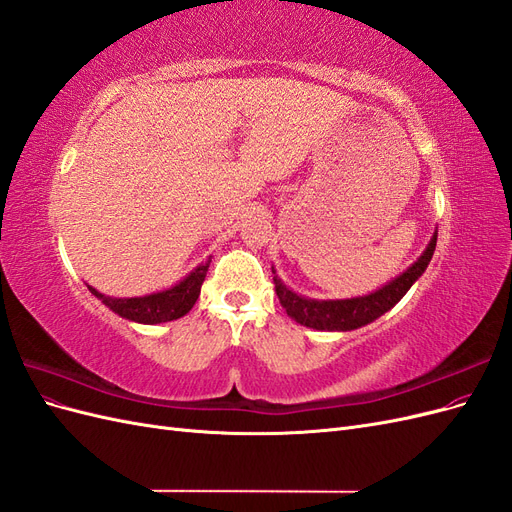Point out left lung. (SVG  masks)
I'll return each mask as SVG.
<instances>
[{
	"label": "left lung",
	"mask_w": 512,
	"mask_h": 512,
	"mask_svg": "<svg viewBox=\"0 0 512 512\" xmlns=\"http://www.w3.org/2000/svg\"><path fill=\"white\" fill-rule=\"evenodd\" d=\"M438 232H433V237L427 245V250L421 254L412 267H408L404 273L397 275L393 282L382 286L380 290L365 294V297H354V299H337V301H318V299H307L301 294L292 292L280 277L273 275V284L277 299H280L286 314L297 320L303 327L316 329V331H352L365 327V324L374 322L384 312L401 301V297L410 290V286L421 277L429 265V260L436 250ZM273 269V267H271ZM275 273V269H273Z\"/></svg>",
	"instance_id": "1"
}]
</instances>
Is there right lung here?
Here are the masks:
<instances>
[{
  "label": "right lung",
  "mask_w": 512,
  "mask_h": 512,
  "mask_svg": "<svg viewBox=\"0 0 512 512\" xmlns=\"http://www.w3.org/2000/svg\"><path fill=\"white\" fill-rule=\"evenodd\" d=\"M209 265H211V256L205 262H200V265L190 275H185L183 280L179 284H175L173 288L145 294V297L117 299V297H106V294L98 292L91 286H87V288L91 290V294H96V297L108 309H113V312L119 314L121 318L141 322V324H160V322L177 320L190 312L200 294V286H203V282H205Z\"/></svg>",
  "instance_id": "1"
}]
</instances>
